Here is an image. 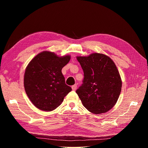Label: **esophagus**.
<instances>
[{"label":"esophagus","instance_id":"1","mask_svg":"<svg viewBox=\"0 0 148 148\" xmlns=\"http://www.w3.org/2000/svg\"><path fill=\"white\" fill-rule=\"evenodd\" d=\"M71 88H72V90L75 91L76 89H77V84H75L73 85V86H71Z\"/></svg>","mask_w":148,"mask_h":148}]
</instances>
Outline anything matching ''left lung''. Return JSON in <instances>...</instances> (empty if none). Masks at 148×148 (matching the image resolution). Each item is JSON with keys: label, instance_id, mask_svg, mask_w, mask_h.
I'll use <instances>...</instances> for the list:
<instances>
[{"label": "left lung", "instance_id": "1", "mask_svg": "<svg viewBox=\"0 0 148 148\" xmlns=\"http://www.w3.org/2000/svg\"><path fill=\"white\" fill-rule=\"evenodd\" d=\"M84 72L81 86L76 91L84 107L99 114L108 112L117 102L122 79L113 60L99 53L77 57Z\"/></svg>", "mask_w": 148, "mask_h": 148}]
</instances>
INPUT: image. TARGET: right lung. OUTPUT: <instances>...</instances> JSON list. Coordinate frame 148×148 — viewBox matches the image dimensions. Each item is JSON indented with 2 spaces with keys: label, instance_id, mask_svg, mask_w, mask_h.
<instances>
[{
  "label": "right lung",
  "instance_id": "1",
  "mask_svg": "<svg viewBox=\"0 0 148 148\" xmlns=\"http://www.w3.org/2000/svg\"><path fill=\"white\" fill-rule=\"evenodd\" d=\"M70 56H57L49 51L38 53L26 66L24 87L26 95L38 109L52 111L59 107L71 91L65 84L62 69Z\"/></svg>",
  "mask_w": 148,
  "mask_h": 148
}]
</instances>
